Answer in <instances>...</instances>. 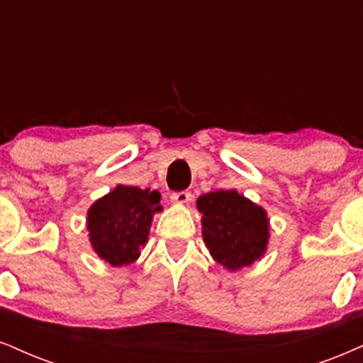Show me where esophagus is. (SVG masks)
<instances>
[{
    "instance_id": "34e87169",
    "label": "esophagus",
    "mask_w": 363,
    "mask_h": 363,
    "mask_svg": "<svg viewBox=\"0 0 363 363\" xmlns=\"http://www.w3.org/2000/svg\"><path fill=\"white\" fill-rule=\"evenodd\" d=\"M169 199H172L173 203H180V205H183V203H189V202H190V200H191V194H190L189 190L174 191V194H172V196H169Z\"/></svg>"
}]
</instances>
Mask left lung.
<instances>
[{"instance_id":"8db88e82","label":"left lung","mask_w":363,"mask_h":363,"mask_svg":"<svg viewBox=\"0 0 363 363\" xmlns=\"http://www.w3.org/2000/svg\"><path fill=\"white\" fill-rule=\"evenodd\" d=\"M205 245L229 271L242 269L261 259L269 242V218L237 190H217L199 196Z\"/></svg>"}]
</instances>
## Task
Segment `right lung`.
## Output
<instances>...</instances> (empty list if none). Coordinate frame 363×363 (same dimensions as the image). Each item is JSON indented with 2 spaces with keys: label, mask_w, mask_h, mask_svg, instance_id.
<instances>
[{
  "label": "right lung",
  "mask_w": 363,
  "mask_h": 363,
  "mask_svg": "<svg viewBox=\"0 0 363 363\" xmlns=\"http://www.w3.org/2000/svg\"><path fill=\"white\" fill-rule=\"evenodd\" d=\"M160 200V191L128 185H118L96 200L87 212V230L97 256L116 267L136 261L153 216L163 210Z\"/></svg>",
  "instance_id": "1"
}]
</instances>
